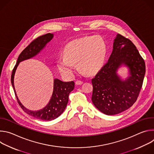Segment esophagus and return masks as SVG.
<instances>
[{"label": "esophagus", "mask_w": 154, "mask_h": 154, "mask_svg": "<svg viewBox=\"0 0 154 154\" xmlns=\"http://www.w3.org/2000/svg\"><path fill=\"white\" fill-rule=\"evenodd\" d=\"M82 83H83V82L81 81V80H77V81L75 82V84H76L77 85H82Z\"/></svg>", "instance_id": "esophagus-1"}]
</instances>
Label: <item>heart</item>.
Returning <instances> with one entry per match:
<instances>
[{
    "mask_svg": "<svg viewBox=\"0 0 154 154\" xmlns=\"http://www.w3.org/2000/svg\"><path fill=\"white\" fill-rule=\"evenodd\" d=\"M106 45L99 36L75 39L64 48L63 55L57 60L60 73L66 77L74 75L78 67L82 74H96L102 66L106 55Z\"/></svg>",
    "mask_w": 154,
    "mask_h": 154,
    "instance_id": "b5f03b06",
    "label": "heart"
}]
</instances>
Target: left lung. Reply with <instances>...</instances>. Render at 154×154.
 Wrapping results in <instances>:
<instances>
[{"label": "left lung", "mask_w": 154, "mask_h": 154, "mask_svg": "<svg viewBox=\"0 0 154 154\" xmlns=\"http://www.w3.org/2000/svg\"><path fill=\"white\" fill-rule=\"evenodd\" d=\"M113 48L108 62L91 80L92 102L107 115L120 113L134 105L146 72L144 61L130 39L117 34ZM123 65L128 68L129 74L125 80L117 73Z\"/></svg>", "instance_id": "1"}]
</instances>
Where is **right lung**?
Masks as SVG:
<instances>
[{"instance_id": "obj_1", "label": "right lung", "mask_w": 154, "mask_h": 154, "mask_svg": "<svg viewBox=\"0 0 154 154\" xmlns=\"http://www.w3.org/2000/svg\"><path fill=\"white\" fill-rule=\"evenodd\" d=\"M53 37L54 34L48 33L34 39L19 55L11 77V82L15 96L22 109L27 114L36 119L48 121L56 119L64 111L68 102L69 94L74 88V82L73 81L64 82L58 79H55L54 80V90L49 103L45 107L39 110L32 111L26 108L19 100L14 88V78L19 63L38 55L46 47L47 44L52 39Z\"/></svg>"}]
</instances>
